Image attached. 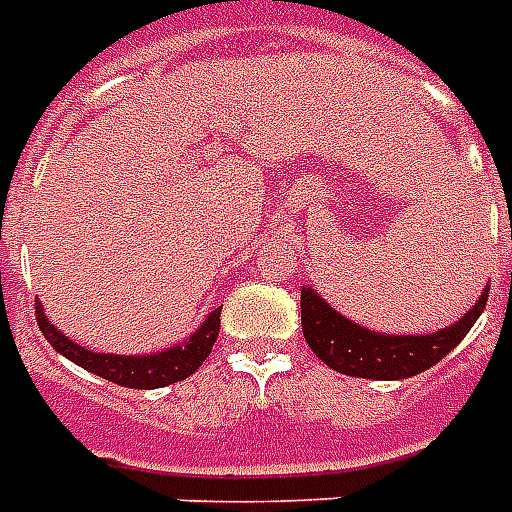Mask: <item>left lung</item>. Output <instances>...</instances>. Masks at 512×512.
<instances>
[{"instance_id":"8db88e82","label":"left lung","mask_w":512,"mask_h":512,"mask_svg":"<svg viewBox=\"0 0 512 512\" xmlns=\"http://www.w3.org/2000/svg\"><path fill=\"white\" fill-rule=\"evenodd\" d=\"M488 301V287L458 323L426 336H393L352 323L312 287L301 290V328L312 352L333 372L363 380H407L439 363L475 325Z\"/></svg>"}]
</instances>
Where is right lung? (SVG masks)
<instances>
[{
	"instance_id": "right-lung-1",
	"label": "right lung",
	"mask_w": 512,
	"mask_h": 512,
	"mask_svg": "<svg viewBox=\"0 0 512 512\" xmlns=\"http://www.w3.org/2000/svg\"><path fill=\"white\" fill-rule=\"evenodd\" d=\"M34 317L43 336L51 342L56 352H62L64 358H70L78 363L86 372L97 374L102 380L116 382L121 388H138V391H151V388H165L173 382L187 380L189 374L198 372V366H203L211 347L219 336V312L214 309L208 312L198 331L189 336L187 342L176 344L170 350L154 352V355H113V352H92L75 344L70 336H64L43 312V304H34Z\"/></svg>"
}]
</instances>
